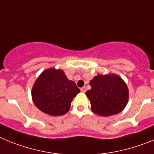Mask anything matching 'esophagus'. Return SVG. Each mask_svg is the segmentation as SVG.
Here are the masks:
<instances>
[{
  "label": "esophagus",
  "mask_w": 154,
  "mask_h": 154,
  "mask_svg": "<svg viewBox=\"0 0 154 154\" xmlns=\"http://www.w3.org/2000/svg\"><path fill=\"white\" fill-rule=\"evenodd\" d=\"M81 91L83 92V93H85V92H86V91H87L86 87H83V88H81Z\"/></svg>",
  "instance_id": "1"
}]
</instances>
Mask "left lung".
<instances>
[{"instance_id": "left-lung-1", "label": "left lung", "mask_w": 154, "mask_h": 154, "mask_svg": "<svg viewBox=\"0 0 154 154\" xmlns=\"http://www.w3.org/2000/svg\"><path fill=\"white\" fill-rule=\"evenodd\" d=\"M86 92L94 113L110 116L121 112L129 100V90L122 79L116 74L95 76Z\"/></svg>"}]
</instances>
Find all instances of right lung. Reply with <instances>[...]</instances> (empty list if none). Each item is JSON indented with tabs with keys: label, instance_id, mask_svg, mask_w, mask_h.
<instances>
[{
	"label": "right lung",
	"instance_id": "1",
	"mask_svg": "<svg viewBox=\"0 0 154 154\" xmlns=\"http://www.w3.org/2000/svg\"><path fill=\"white\" fill-rule=\"evenodd\" d=\"M80 89L61 69L49 68L42 72L33 85L32 97L35 106L49 116H59L69 110Z\"/></svg>",
	"mask_w": 154,
	"mask_h": 154
}]
</instances>
